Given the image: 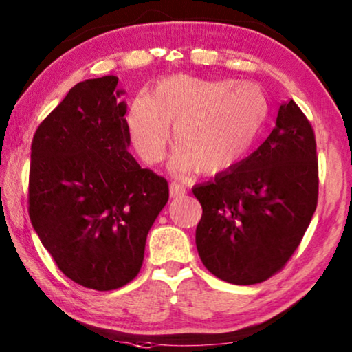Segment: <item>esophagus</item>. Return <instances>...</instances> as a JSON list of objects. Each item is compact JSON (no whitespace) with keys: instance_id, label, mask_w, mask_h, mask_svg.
I'll return each instance as SVG.
<instances>
[{"instance_id":"esophagus-1","label":"esophagus","mask_w":352,"mask_h":352,"mask_svg":"<svg viewBox=\"0 0 352 352\" xmlns=\"http://www.w3.org/2000/svg\"><path fill=\"white\" fill-rule=\"evenodd\" d=\"M185 192H186L185 186L180 185V183H170V185H169L170 197H182Z\"/></svg>"}]
</instances>
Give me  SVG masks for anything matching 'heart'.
<instances>
[{
    "label": "heart",
    "instance_id": "1",
    "mask_svg": "<svg viewBox=\"0 0 352 352\" xmlns=\"http://www.w3.org/2000/svg\"><path fill=\"white\" fill-rule=\"evenodd\" d=\"M265 117V96L254 83L172 76L151 96H134L126 122L134 150L146 164L164 160L172 126V169L212 175L242 158Z\"/></svg>",
    "mask_w": 352,
    "mask_h": 352
}]
</instances>
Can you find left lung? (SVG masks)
<instances>
[{
    "mask_svg": "<svg viewBox=\"0 0 352 352\" xmlns=\"http://www.w3.org/2000/svg\"><path fill=\"white\" fill-rule=\"evenodd\" d=\"M316 140L296 102L281 104L258 150L192 188L202 206L196 246L219 280L256 285L297 250L318 204Z\"/></svg>",
    "mask_w": 352,
    "mask_h": 352,
    "instance_id": "1",
    "label": "left lung"
}]
</instances>
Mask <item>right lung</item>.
Wrapping results in <instances>:
<instances>
[{
	"label": "right lung",
	"mask_w": 352,
	"mask_h": 352,
	"mask_svg": "<svg viewBox=\"0 0 352 352\" xmlns=\"http://www.w3.org/2000/svg\"><path fill=\"white\" fill-rule=\"evenodd\" d=\"M117 85L115 76L77 83L31 144V224L63 274L96 291L138 276L169 199L166 178L128 151V106Z\"/></svg>",
	"instance_id": "add662e5"
}]
</instances>
